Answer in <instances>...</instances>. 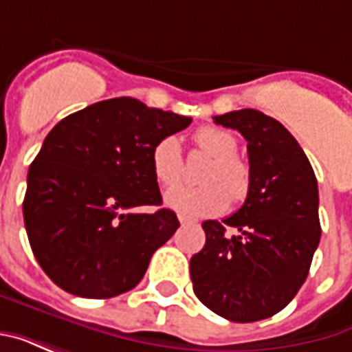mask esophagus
Returning <instances> with one entry per match:
<instances>
[{
	"label": "esophagus",
	"instance_id": "esophagus-1",
	"mask_svg": "<svg viewBox=\"0 0 352 352\" xmlns=\"http://www.w3.org/2000/svg\"><path fill=\"white\" fill-rule=\"evenodd\" d=\"M179 222H181V224H196V221H192V219H186V217H179Z\"/></svg>",
	"mask_w": 352,
	"mask_h": 352
}]
</instances>
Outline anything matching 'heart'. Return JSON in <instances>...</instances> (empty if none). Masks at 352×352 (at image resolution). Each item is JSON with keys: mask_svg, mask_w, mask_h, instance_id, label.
<instances>
[{"mask_svg": "<svg viewBox=\"0 0 352 352\" xmlns=\"http://www.w3.org/2000/svg\"><path fill=\"white\" fill-rule=\"evenodd\" d=\"M194 141L199 151L213 158V164H209V168L201 177V181L207 184L198 188L175 186L164 196V201L169 209L188 219L221 213L228 206V196L234 204L241 201L247 196L251 184L249 166L236 156L239 143L234 133L214 126H206L196 131ZM183 151L179 139L168 135L154 145L151 168L154 179L162 186H173L179 183L183 177Z\"/></svg>", "mask_w": 352, "mask_h": 352, "instance_id": "1", "label": "heart"}]
</instances>
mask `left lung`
Listing matches in <instances>:
<instances>
[{
    "label": "left lung",
    "instance_id": "obj_1",
    "mask_svg": "<svg viewBox=\"0 0 352 352\" xmlns=\"http://www.w3.org/2000/svg\"><path fill=\"white\" fill-rule=\"evenodd\" d=\"M247 139V199L222 222L206 221L204 249L190 258L194 294L206 307L254 322L285 309L307 279L320 241L318 186L292 133L256 109L213 116ZM236 230L234 236L226 226Z\"/></svg>",
    "mask_w": 352,
    "mask_h": 352
}]
</instances>
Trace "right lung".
Returning <instances> with one entry per match:
<instances>
[{
  "label": "right lung",
  "instance_id": "right-lung-1",
  "mask_svg": "<svg viewBox=\"0 0 352 352\" xmlns=\"http://www.w3.org/2000/svg\"><path fill=\"white\" fill-rule=\"evenodd\" d=\"M190 122L133 98H113L50 130L28 171L22 211L35 258L58 287L101 300L143 279L179 221L169 209H133L162 206L151 154Z\"/></svg>",
  "mask_w": 352,
  "mask_h": 352
}]
</instances>
